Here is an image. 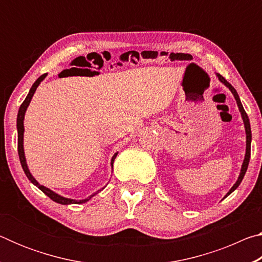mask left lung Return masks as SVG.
I'll return each instance as SVG.
<instances>
[{"label":"left lung","instance_id":"1","mask_svg":"<svg viewBox=\"0 0 262 262\" xmlns=\"http://www.w3.org/2000/svg\"><path fill=\"white\" fill-rule=\"evenodd\" d=\"M217 75V77H219V79L220 81L224 84V85H227L229 89H230V91L232 92V95L234 96V99H236V101H237V105H238V107H239V111H241V113H242V118H243V121H244V126H245V132H246V154H245V159H244V162H243V165H242V170H241V174H239V177H238V180L236 181V184H234L232 187H231V189L229 190L228 192V194L225 195L224 198H227L228 195H230L231 194L234 189H236L239 185H241V183H242V180H243V178H244V176H245V173H246V170H247V166H248V162H250V157H251V140H252V133H251V125H250V120H248V117H247V114H246V112H245V110H244V107H243V105H242V103H241V99H239V96H238V94H237V91H236V89H234L231 84H230L227 79H225L223 76H222V75H220V74H216Z\"/></svg>","mask_w":262,"mask_h":262}]
</instances>
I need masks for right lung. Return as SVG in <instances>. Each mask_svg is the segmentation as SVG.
Here are the masks:
<instances>
[{
  "mask_svg": "<svg viewBox=\"0 0 262 262\" xmlns=\"http://www.w3.org/2000/svg\"><path fill=\"white\" fill-rule=\"evenodd\" d=\"M46 76H47V74H43V75H41V76L39 77V78L37 79V81H35V82L33 83L32 88H31V89H30V91H29V95L26 96V98H25V100L23 101V104L20 105L19 111H18V115H17V130H18V155H19V161H20L21 167H23V170H24V172H25L26 177H28V178H29V180L31 181V183H32L33 185L37 186V187H38L39 189H40L41 192L45 193L48 198L52 199L53 201H55V202H57V203H61V205H72V203H75V205H78V203H84V202H86V201L90 200V199H91L92 196H95V195H96L97 193H98L99 190H98V192H96L95 194L90 195V196H89V198L84 199V200H79V201H78V200H73V199L63 198V196H61V195L54 193V192H53V190H51L50 188H47V187H45V186H42V185L39 184L38 181L33 178L32 174L30 173L29 167H28V164H26V161H25V156H24V147H23V136H24V115H25L26 108H28V106H29V104H30L31 99H32V97H33V95H34L35 90H37L38 85H39V84H40V82H41L42 79L45 78ZM117 155H118V152H117V154H114V156L112 157V161H111V165H112V166H113L114 159H115V157H117ZM101 189H103V188H101Z\"/></svg>",
  "mask_w": 262,
  "mask_h": 262,
  "instance_id": "1",
  "label": "right lung"
}]
</instances>
